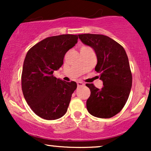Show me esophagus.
Listing matches in <instances>:
<instances>
[{"mask_svg":"<svg viewBox=\"0 0 151 151\" xmlns=\"http://www.w3.org/2000/svg\"><path fill=\"white\" fill-rule=\"evenodd\" d=\"M84 85V83H83L82 81H77V86H82Z\"/></svg>","mask_w":151,"mask_h":151,"instance_id":"esophagus-1","label":"esophagus"}]
</instances>
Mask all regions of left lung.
<instances>
[{
  "instance_id": "obj_1",
  "label": "left lung",
  "mask_w": 151,
  "mask_h": 151,
  "mask_svg": "<svg viewBox=\"0 0 151 151\" xmlns=\"http://www.w3.org/2000/svg\"><path fill=\"white\" fill-rule=\"evenodd\" d=\"M84 44L92 47L97 58L95 71L100 73L103 87L86 84L91 94L86 109L95 117L109 119L116 115L129 99L132 74L124 48L108 36L97 34L78 35Z\"/></svg>"
}]
</instances>
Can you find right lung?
<instances>
[{
	"instance_id": "1",
	"label": "right lung",
	"mask_w": 151,
	"mask_h": 151,
	"mask_svg": "<svg viewBox=\"0 0 151 151\" xmlns=\"http://www.w3.org/2000/svg\"><path fill=\"white\" fill-rule=\"evenodd\" d=\"M77 40V35L52 36L27 52L22 67V90L27 104L38 116L55 120L67 112L77 84L58 79L53 72L62 67L66 52Z\"/></svg>"
}]
</instances>
